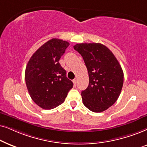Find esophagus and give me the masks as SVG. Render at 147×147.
<instances>
[{
    "instance_id": "obj_1",
    "label": "esophagus",
    "mask_w": 147,
    "mask_h": 147,
    "mask_svg": "<svg viewBox=\"0 0 147 147\" xmlns=\"http://www.w3.org/2000/svg\"><path fill=\"white\" fill-rule=\"evenodd\" d=\"M72 82H73V83H74V85L75 86H77V79H73L72 80Z\"/></svg>"
}]
</instances>
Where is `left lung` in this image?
<instances>
[{
    "mask_svg": "<svg viewBox=\"0 0 147 147\" xmlns=\"http://www.w3.org/2000/svg\"><path fill=\"white\" fill-rule=\"evenodd\" d=\"M83 57L89 83L81 92L83 103L93 112H102L113 105L120 96L124 73L112 52L99 43H82L73 46Z\"/></svg>",
    "mask_w": 147,
    "mask_h": 147,
    "instance_id": "1",
    "label": "left lung"
}]
</instances>
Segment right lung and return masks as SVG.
<instances>
[{"label":"right lung","mask_w":147,"mask_h":147,"mask_svg":"<svg viewBox=\"0 0 147 147\" xmlns=\"http://www.w3.org/2000/svg\"><path fill=\"white\" fill-rule=\"evenodd\" d=\"M69 43L53 38L43 44L27 64L25 79L31 99L45 109L62 104L73 87L59 63Z\"/></svg>","instance_id":"right-lung-1"}]
</instances>
